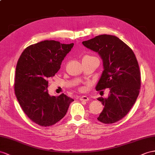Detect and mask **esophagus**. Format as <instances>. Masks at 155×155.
Listing matches in <instances>:
<instances>
[{"instance_id":"34e87169","label":"esophagus","mask_w":155,"mask_h":155,"mask_svg":"<svg viewBox=\"0 0 155 155\" xmlns=\"http://www.w3.org/2000/svg\"><path fill=\"white\" fill-rule=\"evenodd\" d=\"M80 100L83 101H89V98H88V97H87L86 96H82L80 97Z\"/></svg>"}]
</instances>
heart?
<instances>
[{"instance_id":"b5f03b06","label":"heart","mask_w":155,"mask_h":155,"mask_svg":"<svg viewBox=\"0 0 155 155\" xmlns=\"http://www.w3.org/2000/svg\"><path fill=\"white\" fill-rule=\"evenodd\" d=\"M92 58V57H90V56H85L84 58Z\"/></svg>"}]
</instances>
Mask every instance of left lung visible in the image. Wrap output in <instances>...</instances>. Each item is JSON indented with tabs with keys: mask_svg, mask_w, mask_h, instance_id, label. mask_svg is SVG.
<instances>
[{
	"mask_svg": "<svg viewBox=\"0 0 155 155\" xmlns=\"http://www.w3.org/2000/svg\"><path fill=\"white\" fill-rule=\"evenodd\" d=\"M82 45L97 52L103 61L104 71L96 90L109 88L107 97L97 99L104 105L97 120L104 124L118 122L128 114L140 93L141 73L136 55L113 35H99Z\"/></svg>",
	"mask_w": 155,
	"mask_h": 155,
	"instance_id": "left-lung-1",
	"label": "left lung"
}]
</instances>
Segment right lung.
I'll list each match as a JSON object with an SVG mask.
<instances>
[{
  "label": "right lung",
  "mask_w": 155,
  "mask_h": 155,
  "mask_svg": "<svg viewBox=\"0 0 155 155\" xmlns=\"http://www.w3.org/2000/svg\"><path fill=\"white\" fill-rule=\"evenodd\" d=\"M74 44L44 41L24 50L15 69V96L26 115L44 127L55 124L65 117L73 99L61 94L50 96L49 78L59 69Z\"/></svg>",
  "instance_id": "obj_1"
}]
</instances>
